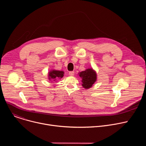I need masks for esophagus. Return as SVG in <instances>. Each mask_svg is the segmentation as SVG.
<instances>
[{
    "label": "esophagus",
    "instance_id": "34e87169",
    "mask_svg": "<svg viewBox=\"0 0 146 146\" xmlns=\"http://www.w3.org/2000/svg\"><path fill=\"white\" fill-rule=\"evenodd\" d=\"M69 74L70 76H73L74 74V72L73 71L69 72Z\"/></svg>",
    "mask_w": 146,
    "mask_h": 146
}]
</instances>
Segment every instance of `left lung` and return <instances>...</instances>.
Returning a JSON list of instances; mask_svg holds the SVG:
<instances>
[{
  "mask_svg": "<svg viewBox=\"0 0 146 146\" xmlns=\"http://www.w3.org/2000/svg\"><path fill=\"white\" fill-rule=\"evenodd\" d=\"M78 74L82 78V86L86 89L90 88L96 81L97 75L96 72L92 68L82 71Z\"/></svg>",
  "mask_w": 146,
  "mask_h": 146,
  "instance_id": "8db88e82",
  "label": "left lung"
}]
</instances>
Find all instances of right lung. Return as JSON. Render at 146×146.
I'll use <instances>...</instances> for the list:
<instances>
[{
  "instance_id": "right-lung-1",
  "label": "right lung",
  "mask_w": 146,
  "mask_h": 146,
  "mask_svg": "<svg viewBox=\"0 0 146 146\" xmlns=\"http://www.w3.org/2000/svg\"><path fill=\"white\" fill-rule=\"evenodd\" d=\"M64 72L60 70H51L48 72V79L50 81H55L57 78H62L64 77Z\"/></svg>"
}]
</instances>
